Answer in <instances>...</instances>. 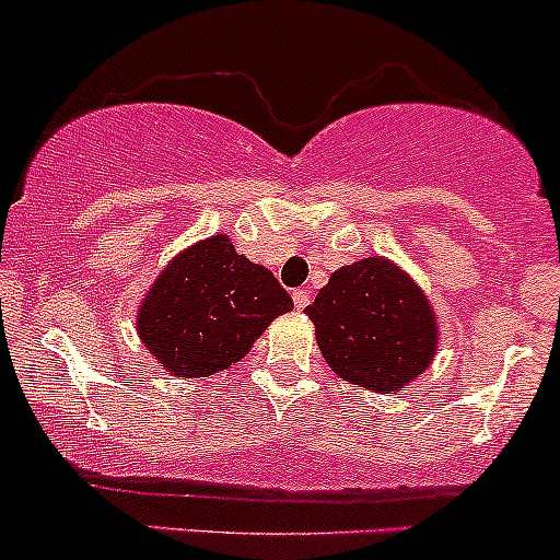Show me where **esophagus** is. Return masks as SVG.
I'll return each instance as SVG.
<instances>
[{"label": "esophagus", "mask_w": 560, "mask_h": 560, "mask_svg": "<svg viewBox=\"0 0 560 560\" xmlns=\"http://www.w3.org/2000/svg\"><path fill=\"white\" fill-rule=\"evenodd\" d=\"M292 301H295V306H298V308H306L308 303H312V292L303 290V287H301V290L292 292Z\"/></svg>", "instance_id": "1"}]
</instances>
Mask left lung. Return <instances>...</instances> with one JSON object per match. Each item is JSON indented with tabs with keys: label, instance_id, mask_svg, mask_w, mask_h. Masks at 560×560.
Listing matches in <instances>:
<instances>
[{
	"label": "left lung",
	"instance_id": "left-lung-1",
	"mask_svg": "<svg viewBox=\"0 0 560 560\" xmlns=\"http://www.w3.org/2000/svg\"><path fill=\"white\" fill-rule=\"evenodd\" d=\"M306 314L327 365L341 380L376 393L409 385L436 352L431 303L387 259L338 268Z\"/></svg>",
	"mask_w": 560,
	"mask_h": 560
}]
</instances>
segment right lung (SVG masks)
Returning <instances> with one entry per match:
<instances>
[{"mask_svg": "<svg viewBox=\"0 0 560 560\" xmlns=\"http://www.w3.org/2000/svg\"><path fill=\"white\" fill-rule=\"evenodd\" d=\"M290 308V292L268 268L213 235L178 254L154 281L138 332L167 371L197 380L246 358L254 338Z\"/></svg>", "mask_w": 560, "mask_h": 560, "instance_id": "right-lung-1", "label": "right lung"}]
</instances>
